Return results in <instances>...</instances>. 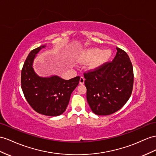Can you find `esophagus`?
Masks as SVG:
<instances>
[{
	"mask_svg": "<svg viewBox=\"0 0 156 156\" xmlns=\"http://www.w3.org/2000/svg\"><path fill=\"white\" fill-rule=\"evenodd\" d=\"M79 82L80 84H83V83H84V78H83V77H80Z\"/></svg>",
	"mask_w": 156,
	"mask_h": 156,
	"instance_id": "esophagus-1",
	"label": "esophagus"
}]
</instances>
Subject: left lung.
Listing matches in <instances>:
<instances>
[{
  "mask_svg": "<svg viewBox=\"0 0 156 156\" xmlns=\"http://www.w3.org/2000/svg\"><path fill=\"white\" fill-rule=\"evenodd\" d=\"M40 46L31 51L23 64L21 87L25 98L35 111L47 116H58L66 109L71 94L78 85L80 77L64 80L58 76L41 77L35 73L33 62Z\"/></svg>",
  "mask_w": 156,
  "mask_h": 156,
  "instance_id": "8db88e82",
  "label": "left lung"
}]
</instances>
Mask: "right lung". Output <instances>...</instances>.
<instances>
[{
    "mask_svg": "<svg viewBox=\"0 0 156 156\" xmlns=\"http://www.w3.org/2000/svg\"><path fill=\"white\" fill-rule=\"evenodd\" d=\"M117 52L112 61H107L83 76L87 101L98 115H109L121 109L130 98L133 87V68L125 51Z\"/></svg>",
    "mask_w": 156,
    "mask_h": 156,
    "instance_id": "right-lung-1",
    "label": "right lung"
}]
</instances>
